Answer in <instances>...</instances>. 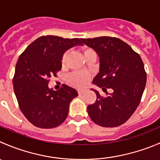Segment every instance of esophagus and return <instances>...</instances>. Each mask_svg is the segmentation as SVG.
Segmentation results:
<instances>
[{
    "label": "esophagus",
    "instance_id": "34e87169",
    "mask_svg": "<svg viewBox=\"0 0 160 160\" xmlns=\"http://www.w3.org/2000/svg\"><path fill=\"white\" fill-rule=\"evenodd\" d=\"M84 90H81V89H79L78 90V91H77V92H78V94H83V92H84Z\"/></svg>",
    "mask_w": 160,
    "mask_h": 160
}]
</instances>
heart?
I'll list each match as a JSON object with an SVG mask.
<instances>
[{
	"label": "heart",
	"mask_w": 160,
	"mask_h": 160,
	"mask_svg": "<svg viewBox=\"0 0 160 160\" xmlns=\"http://www.w3.org/2000/svg\"><path fill=\"white\" fill-rule=\"evenodd\" d=\"M94 51L88 48H83L82 49V52H83V56H86L88 54L93 52ZM68 56V52H66L62 55V64L64 66L66 62ZM90 74L87 72H73L72 73L69 74L67 77V81L72 86L76 87V88H83L84 87L87 83H88L90 80Z\"/></svg>",
	"instance_id": "1"
}]
</instances>
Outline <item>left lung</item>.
<instances>
[{
	"label": "left lung",
	"mask_w": 160,
	"mask_h": 160,
	"mask_svg": "<svg viewBox=\"0 0 160 160\" xmlns=\"http://www.w3.org/2000/svg\"><path fill=\"white\" fill-rule=\"evenodd\" d=\"M83 44L97 52L100 60L99 72L93 83L98 91L95 102L88 106V115L96 124L114 128L128 121L142 99L147 76L140 55L130 45L116 37H100L81 39ZM111 93L107 92V88Z\"/></svg>",
	"instance_id": "1"
}]
</instances>
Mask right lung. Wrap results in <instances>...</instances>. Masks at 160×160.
Wrapping results in <instances>:
<instances>
[{
    "label": "right lung",
    "mask_w": 160,
    "mask_h": 160,
    "mask_svg": "<svg viewBox=\"0 0 160 160\" xmlns=\"http://www.w3.org/2000/svg\"><path fill=\"white\" fill-rule=\"evenodd\" d=\"M81 39L42 36L31 43L21 54L15 66L13 88L18 106L34 126L54 128L65 121L69 104L78 93L62 84L58 91L48 88L52 77L62 69L66 51L82 45Z\"/></svg>",
    "instance_id": "add662e5"
}]
</instances>
